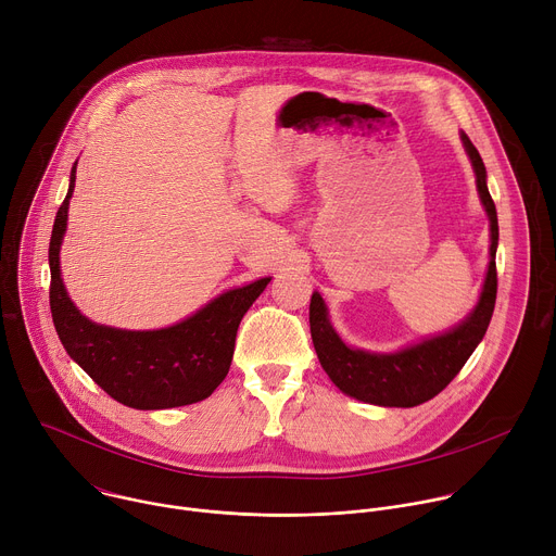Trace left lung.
Returning a JSON list of instances; mask_svg holds the SVG:
<instances>
[{"instance_id": "obj_1", "label": "left lung", "mask_w": 556, "mask_h": 556, "mask_svg": "<svg viewBox=\"0 0 556 556\" xmlns=\"http://www.w3.org/2000/svg\"><path fill=\"white\" fill-rule=\"evenodd\" d=\"M464 149L472 163L482 204L491 219V262L478 305L453 330L427 339L393 354H371L348 348L328 319V307L319 292L309 299V332L321 367L332 382L356 401L378 407H416L438 395L464 367L468 356L484 339L497 299V211L486 187V167L480 151L462 134Z\"/></svg>"}]
</instances>
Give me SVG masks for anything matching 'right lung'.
Returning a JSON list of instances; mask_svg holds the SVG:
<instances>
[{
  "instance_id": "1",
  "label": "right lung",
  "mask_w": 556,
  "mask_h": 556,
  "mask_svg": "<svg viewBox=\"0 0 556 556\" xmlns=\"http://www.w3.org/2000/svg\"><path fill=\"white\" fill-rule=\"evenodd\" d=\"M74 182L76 163L54 217L48 251L50 309L65 352L108 395L131 409H172L208 399L228 374L242 316L270 277L219 294L172 328L134 332L92 324L70 301L59 270Z\"/></svg>"
}]
</instances>
